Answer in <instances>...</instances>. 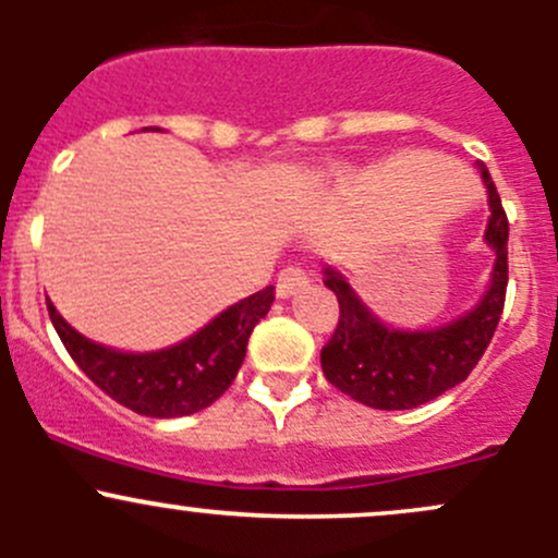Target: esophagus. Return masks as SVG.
I'll use <instances>...</instances> for the list:
<instances>
[{
    "mask_svg": "<svg viewBox=\"0 0 558 558\" xmlns=\"http://www.w3.org/2000/svg\"><path fill=\"white\" fill-rule=\"evenodd\" d=\"M311 283V278H307V272L302 267H296V264H289V267L280 269L278 275V296H291L296 294L300 289H305V286Z\"/></svg>",
    "mask_w": 558,
    "mask_h": 558,
    "instance_id": "obj_1",
    "label": "esophagus"
}]
</instances>
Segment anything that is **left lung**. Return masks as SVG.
<instances>
[{"instance_id": "1", "label": "left lung", "mask_w": 558, "mask_h": 558, "mask_svg": "<svg viewBox=\"0 0 558 558\" xmlns=\"http://www.w3.org/2000/svg\"><path fill=\"white\" fill-rule=\"evenodd\" d=\"M488 189L486 240L497 251L492 286L472 313L432 331H397L380 324L351 286L326 269L324 286L335 291L340 318L320 348L326 380L356 402L378 410H410L459 386L486 353L508 294V213L492 174L481 167Z\"/></svg>"}]
</instances>
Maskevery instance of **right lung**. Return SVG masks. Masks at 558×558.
<instances>
[{"label":"right lung","mask_w":558,"mask_h":558,"mask_svg":"<svg viewBox=\"0 0 558 558\" xmlns=\"http://www.w3.org/2000/svg\"><path fill=\"white\" fill-rule=\"evenodd\" d=\"M275 286L245 296L180 345L156 353H121L77 335L48 302V315L77 367L107 397L150 418H178L205 410L238 378L247 337L269 313Z\"/></svg>","instance_id":"1"}]
</instances>
